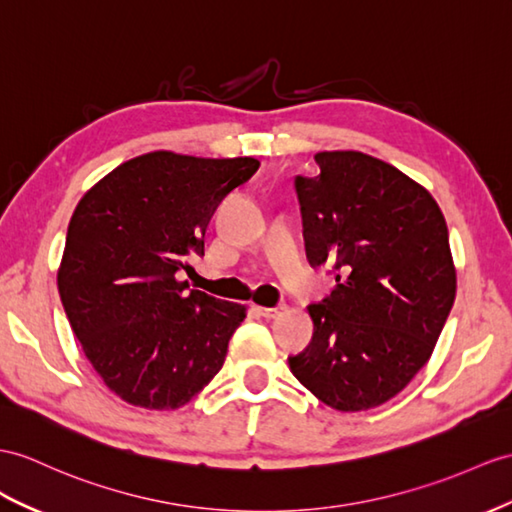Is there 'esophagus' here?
I'll return each instance as SVG.
<instances>
[{"instance_id": "esophagus-1", "label": "esophagus", "mask_w": 512, "mask_h": 512, "mask_svg": "<svg viewBox=\"0 0 512 512\" xmlns=\"http://www.w3.org/2000/svg\"><path fill=\"white\" fill-rule=\"evenodd\" d=\"M258 313L263 315V317H271V313H276V308H271V306L265 302V299H260V302H258Z\"/></svg>"}]
</instances>
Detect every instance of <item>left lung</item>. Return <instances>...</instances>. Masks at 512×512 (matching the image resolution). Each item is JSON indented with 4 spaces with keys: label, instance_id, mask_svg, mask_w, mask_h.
Masks as SVG:
<instances>
[{
    "label": "left lung",
    "instance_id": "left-lung-1",
    "mask_svg": "<svg viewBox=\"0 0 512 512\" xmlns=\"http://www.w3.org/2000/svg\"><path fill=\"white\" fill-rule=\"evenodd\" d=\"M258 167L256 158L152 152L80 199L58 293L86 358L123 402L180 408L223 367L245 306L215 297V282L186 269L182 256H204L217 206Z\"/></svg>",
    "mask_w": 512,
    "mask_h": 512
}]
</instances>
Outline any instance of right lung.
Instances as JSON below:
<instances>
[{"instance_id": "right-lung-1", "label": "right lung", "mask_w": 512, "mask_h": 512, "mask_svg": "<svg viewBox=\"0 0 512 512\" xmlns=\"http://www.w3.org/2000/svg\"><path fill=\"white\" fill-rule=\"evenodd\" d=\"M297 176L313 267L334 291L308 306L313 339L289 358L323 404L356 413L389 402L428 363L456 295L447 226L432 195L363 152H321Z\"/></svg>"}]
</instances>
